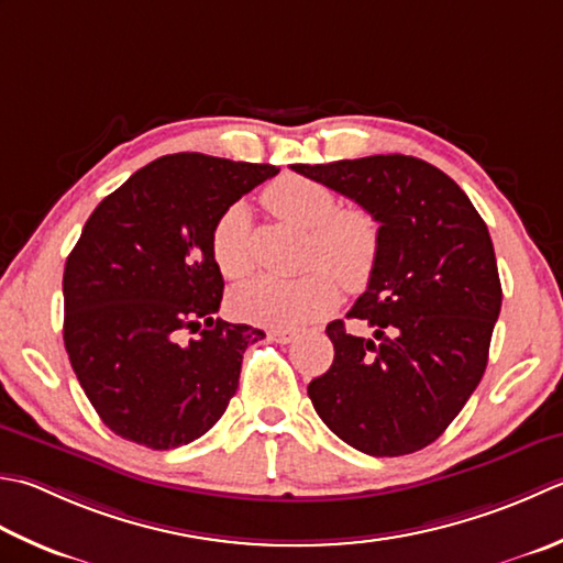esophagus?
<instances>
[{"label": "esophagus", "instance_id": "34e87169", "mask_svg": "<svg viewBox=\"0 0 563 563\" xmlns=\"http://www.w3.org/2000/svg\"><path fill=\"white\" fill-rule=\"evenodd\" d=\"M268 336L273 341H278V344H290V341H295L297 332H292V329H271Z\"/></svg>", "mask_w": 563, "mask_h": 563}]
</instances>
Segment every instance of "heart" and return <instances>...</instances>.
I'll use <instances>...</instances> for the list:
<instances>
[{"label": "heart", "instance_id": "heart-1", "mask_svg": "<svg viewBox=\"0 0 563 563\" xmlns=\"http://www.w3.org/2000/svg\"><path fill=\"white\" fill-rule=\"evenodd\" d=\"M266 202L278 217L310 229L307 263L314 266L297 278L256 275L231 292L236 317L268 327H302L332 310L339 283L358 290L378 266L383 234L366 207H339L327 185L285 175L266 190ZM212 256L227 278L236 280L253 266L251 219L244 205H231L212 231Z\"/></svg>", "mask_w": 563, "mask_h": 563}]
</instances>
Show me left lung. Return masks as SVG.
Listing matches in <instances>:
<instances>
[{"label": "left lung", "mask_w": 563, "mask_h": 563, "mask_svg": "<svg viewBox=\"0 0 563 563\" xmlns=\"http://www.w3.org/2000/svg\"><path fill=\"white\" fill-rule=\"evenodd\" d=\"M295 173L366 207L383 246L349 310L373 336L327 324L334 363L307 385L317 415L368 456H402L442 437L488 366L503 288L488 227L432 163L368 156L295 163Z\"/></svg>", "instance_id": "left-lung-1"}]
</instances>
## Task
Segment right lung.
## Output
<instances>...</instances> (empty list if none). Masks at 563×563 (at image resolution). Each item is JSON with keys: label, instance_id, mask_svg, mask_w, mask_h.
Masks as SVG:
<instances>
[{"label": "right lung", "instance_id": "obj_1", "mask_svg": "<svg viewBox=\"0 0 563 563\" xmlns=\"http://www.w3.org/2000/svg\"><path fill=\"white\" fill-rule=\"evenodd\" d=\"M273 175L275 165L173 153L85 222L65 261L63 341L87 400L121 439L190 444L234 398L244 351L266 334L212 317L224 292L212 231Z\"/></svg>", "mask_w": 563, "mask_h": 563}]
</instances>
